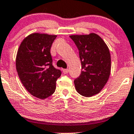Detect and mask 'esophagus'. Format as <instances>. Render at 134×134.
<instances>
[{"label":"esophagus","instance_id":"esophagus-1","mask_svg":"<svg viewBox=\"0 0 134 134\" xmlns=\"http://www.w3.org/2000/svg\"><path fill=\"white\" fill-rule=\"evenodd\" d=\"M63 72L64 74H67L69 73V69H63Z\"/></svg>","mask_w":134,"mask_h":134}]
</instances>
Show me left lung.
<instances>
[{
    "instance_id": "1",
    "label": "left lung",
    "mask_w": 134,
    "mask_h": 134,
    "mask_svg": "<svg viewBox=\"0 0 134 134\" xmlns=\"http://www.w3.org/2000/svg\"><path fill=\"white\" fill-rule=\"evenodd\" d=\"M70 37L79 49L82 71L74 81L77 92L91 97L99 93L108 81L111 58L108 46L98 35H73Z\"/></svg>"
}]
</instances>
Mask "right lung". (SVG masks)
Segmentation results:
<instances>
[{
  "label": "right lung",
  "mask_w": 134,
  "mask_h": 134,
  "mask_svg": "<svg viewBox=\"0 0 134 134\" xmlns=\"http://www.w3.org/2000/svg\"><path fill=\"white\" fill-rule=\"evenodd\" d=\"M55 35L34 33L22 41L16 55V71L32 95L45 99L54 93L61 72L53 67L50 49Z\"/></svg>",
  "instance_id": "add662e5"
}]
</instances>
